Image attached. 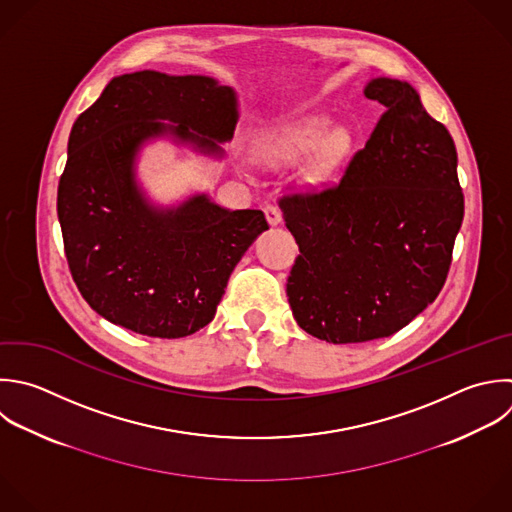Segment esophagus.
I'll return each mask as SVG.
<instances>
[{"mask_svg":"<svg viewBox=\"0 0 512 512\" xmlns=\"http://www.w3.org/2000/svg\"><path fill=\"white\" fill-rule=\"evenodd\" d=\"M264 212H266V218H268L270 226H278L282 222V212H280V208L276 204H268L264 208Z\"/></svg>","mask_w":512,"mask_h":512,"instance_id":"esophagus-1","label":"esophagus"}]
</instances>
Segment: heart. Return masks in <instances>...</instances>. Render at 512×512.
I'll list each match as a JSON object with an SVG mask.
<instances>
[{"instance_id":"b5f03b06","label":"heart","mask_w":512,"mask_h":512,"mask_svg":"<svg viewBox=\"0 0 512 512\" xmlns=\"http://www.w3.org/2000/svg\"><path fill=\"white\" fill-rule=\"evenodd\" d=\"M330 130V124L324 118L318 116H308L292 126H286L270 136H266L260 144V152L264 156V160L268 162H288L294 160L306 152H310L314 146H318L326 134ZM344 146V138L340 134H332L322 148L318 150V154L314 156V160L308 164L306 168V176L308 180H322L330 174V170L334 168L340 150Z\"/></svg>"}]
</instances>
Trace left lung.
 Returning a JSON list of instances; mask_svg holds the SVG:
<instances>
[{
    "label": "left lung",
    "mask_w": 512,
    "mask_h": 512,
    "mask_svg": "<svg viewBox=\"0 0 512 512\" xmlns=\"http://www.w3.org/2000/svg\"><path fill=\"white\" fill-rule=\"evenodd\" d=\"M364 94L386 112L342 178L278 200L300 250L292 314L332 344L390 336L432 304L464 216L454 142L416 90L376 78Z\"/></svg>",
    "instance_id": "1"
}]
</instances>
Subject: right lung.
<instances>
[{
    "mask_svg": "<svg viewBox=\"0 0 512 512\" xmlns=\"http://www.w3.org/2000/svg\"><path fill=\"white\" fill-rule=\"evenodd\" d=\"M236 120L228 86L150 70L114 78L76 120L58 186V218L80 294L112 324L154 338L204 328L232 270L268 230L262 210L230 212L206 196L156 210L134 180V156L144 140L170 132L220 154L214 140H230Z\"/></svg>",
    "mask_w": 512,
    "mask_h": 512,
    "instance_id": "1",
    "label": "right lung"
}]
</instances>
